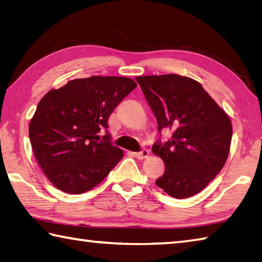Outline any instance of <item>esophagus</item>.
Segmentation results:
<instances>
[{
  "label": "esophagus",
  "instance_id": "1",
  "mask_svg": "<svg viewBox=\"0 0 262 262\" xmlns=\"http://www.w3.org/2000/svg\"><path fill=\"white\" fill-rule=\"evenodd\" d=\"M134 156H135L137 159H144V158H147V157L149 156V150L143 149V150H141V151H139V152H134Z\"/></svg>",
  "mask_w": 262,
  "mask_h": 262
}]
</instances>
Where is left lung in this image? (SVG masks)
I'll use <instances>...</instances> for the list:
<instances>
[{
  "label": "left lung",
  "mask_w": 262,
  "mask_h": 262,
  "mask_svg": "<svg viewBox=\"0 0 262 262\" xmlns=\"http://www.w3.org/2000/svg\"><path fill=\"white\" fill-rule=\"evenodd\" d=\"M158 132L170 129L171 139L161 137L152 152L165 164L156 185L170 196H193L220 173L227 162L232 137L230 118L194 79L180 75L136 77Z\"/></svg>",
  "instance_id": "1"
}]
</instances>
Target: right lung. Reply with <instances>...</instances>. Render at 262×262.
<instances>
[{"label": "right lung", "instance_id": "right-lung-1", "mask_svg": "<svg viewBox=\"0 0 262 262\" xmlns=\"http://www.w3.org/2000/svg\"><path fill=\"white\" fill-rule=\"evenodd\" d=\"M136 88L130 78L91 76L53 89L39 101L29 135L37 162L62 192L81 194L121 161L107 132L111 113ZM105 129L100 139L98 133Z\"/></svg>", "mask_w": 262, "mask_h": 262}]
</instances>
